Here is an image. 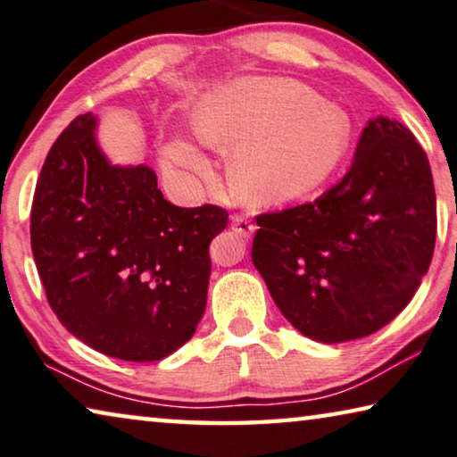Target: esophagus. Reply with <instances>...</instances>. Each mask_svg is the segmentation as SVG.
I'll use <instances>...</instances> for the list:
<instances>
[{"label":"esophagus","instance_id":"1","mask_svg":"<svg viewBox=\"0 0 457 457\" xmlns=\"http://www.w3.org/2000/svg\"><path fill=\"white\" fill-rule=\"evenodd\" d=\"M233 230L237 235L249 238L253 235V230H255V227H253V222L247 219V216L235 214L233 216Z\"/></svg>","mask_w":457,"mask_h":457}]
</instances>
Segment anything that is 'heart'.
<instances>
[{
	"label": "heart",
	"instance_id": "heart-1",
	"mask_svg": "<svg viewBox=\"0 0 457 457\" xmlns=\"http://www.w3.org/2000/svg\"><path fill=\"white\" fill-rule=\"evenodd\" d=\"M195 130L228 153L230 179L249 202L282 204L314 192L345 161L353 126L345 110L284 77L237 81L204 104ZM167 165L210 178L212 163L186 140L163 146Z\"/></svg>",
	"mask_w": 457,
	"mask_h": 457
}]
</instances>
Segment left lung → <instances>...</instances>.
Returning a JSON list of instances; mask_svg holds the SVG:
<instances>
[{
	"label": "left lung",
	"mask_w": 457,
	"mask_h": 457,
	"mask_svg": "<svg viewBox=\"0 0 457 457\" xmlns=\"http://www.w3.org/2000/svg\"><path fill=\"white\" fill-rule=\"evenodd\" d=\"M255 222L253 265L292 327L328 345L361 339L409 304L429 270L437 235L429 159L409 129L378 116L339 184Z\"/></svg>",
	"instance_id": "1"
}]
</instances>
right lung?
Segmentation results:
<instances>
[{
  "label": "right lung",
  "instance_id": "add662e5",
  "mask_svg": "<svg viewBox=\"0 0 457 457\" xmlns=\"http://www.w3.org/2000/svg\"><path fill=\"white\" fill-rule=\"evenodd\" d=\"M96 116H77L48 151L30 212V243L61 325L91 349L159 361L204 314L210 241L220 206L167 202L151 167H116L96 143Z\"/></svg>",
  "mask_w": 457,
  "mask_h": 457
}]
</instances>
